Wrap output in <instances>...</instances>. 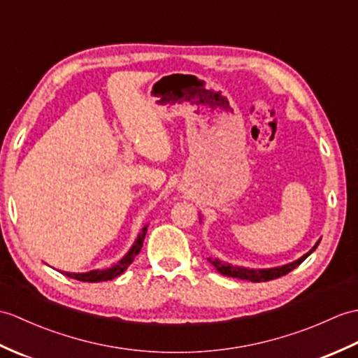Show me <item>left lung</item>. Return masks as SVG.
<instances>
[{"label": "left lung", "mask_w": 358, "mask_h": 358, "mask_svg": "<svg viewBox=\"0 0 358 358\" xmlns=\"http://www.w3.org/2000/svg\"><path fill=\"white\" fill-rule=\"evenodd\" d=\"M320 243V241H319ZM319 243L315 244L311 250L303 255L301 259H297L292 264L284 265V267H278V268H268V270H250V268H243V267H231L230 264L226 262H221L218 259H209V262L213 265L215 268H217L221 274L224 276H230V278H236V279H243V280H250V282H267V280H273V279H278L280 276H285L289 271H293L296 267H299L306 257H308L314 250L315 247L319 245Z\"/></svg>", "instance_id": "obj_1"}]
</instances>
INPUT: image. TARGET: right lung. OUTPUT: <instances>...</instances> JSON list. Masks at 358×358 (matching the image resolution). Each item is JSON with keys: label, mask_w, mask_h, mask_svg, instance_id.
Listing matches in <instances>:
<instances>
[{"label": "right lung", "mask_w": 358, "mask_h": 358, "mask_svg": "<svg viewBox=\"0 0 358 358\" xmlns=\"http://www.w3.org/2000/svg\"><path fill=\"white\" fill-rule=\"evenodd\" d=\"M146 230L148 227H143L140 231V235L137 236L134 245L131 247V250L127 253V256L123 257L122 261H119L115 265H113L111 268H106V270H93V271H88V273H62L66 274V276H70L73 279H78L82 282H101V280H111L114 278H117L119 274H122L124 270L128 268V265L134 261V257L140 253V248L143 245V241H145V235H146Z\"/></svg>", "instance_id": "right-lung-1"}]
</instances>
